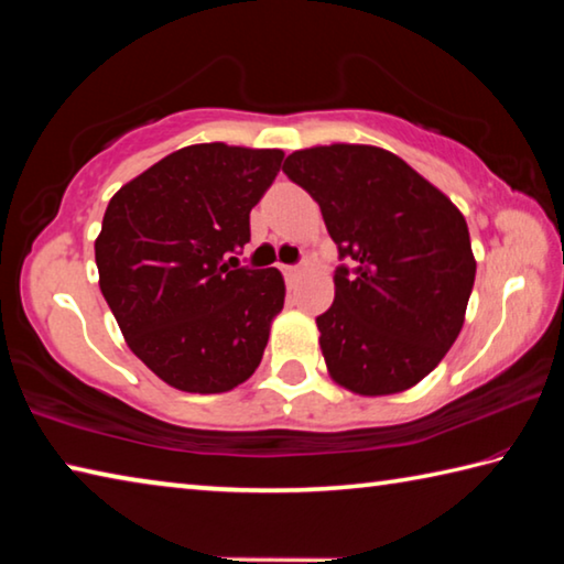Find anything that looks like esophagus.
<instances>
[{"label": "esophagus", "mask_w": 564, "mask_h": 564, "mask_svg": "<svg viewBox=\"0 0 564 564\" xmlns=\"http://www.w3.org/2000/svg\"><path fill=\"white\" fill-rule=\"evenodd\" d=\"M301 273H303L301 265H283V275H285V281H289V285L299 281Z\"/></svg>", "instance_id": "obj_1"}]
</instances>
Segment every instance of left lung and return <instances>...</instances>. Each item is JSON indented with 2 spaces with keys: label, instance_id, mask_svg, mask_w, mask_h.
<instances>
[{
  "label": "left lung",
  "instance_id": "1",
  "mask_svg": "<svg viewBox=\"0 0 564 564\" xmlns=\"http://www.w3.org/2000/svg\"><path fill=\"white\" fill-rule=\"evenodd\" d=\"M283 174L318 202L340 259L316 318L328 373L350 393L420 383L460 333L475 283L465 216L403 159L366 144L301 149Z\"/></svg>",
  "mask_w": 564,
  "mask_h": 564
}]
</instances>
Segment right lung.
Returning a JSON list of instances; mask_svg holds the SVG:
<instances>
[{"label":"right lung","mask_w":564,"mask_h":564,"mask_svg":"<svg viewBox=\"0 0 564 564\" xmlns=\"http://www.w3.org/2000/svg\"><path fill=\"white\" fill-rule=\"evenodd\" d=\"M281 149L194 144L111 196L94 243L99 289L144 366L186 393L253 376L285 299L279 269H228ZM234 259V256H231Z\"/></svg>","instance_id":"1"}]
</instances>
